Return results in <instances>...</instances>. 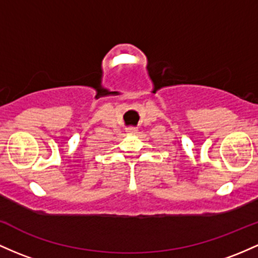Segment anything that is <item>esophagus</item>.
<instances>
[{"instance_id": "34e87169", "label": "esophagus", "mask_w": 258, "mask_h": 258, "mask_svg": "<svg viewBox=\"0 0 258 258\" xmlns=\"http://www.w3.org/2000/svg\"><path fill=\"white\" fill-rule=\"evenodd\" d=\"M127 130H128L127 132H130V134H137V130H136L135 127H130V128H127Z\"/></svg>"}]
</instances>
